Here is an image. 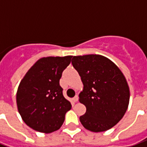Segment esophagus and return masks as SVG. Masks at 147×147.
I'll return each mask as SVG.
<instances>
[{
  "label": "esophagus",
  "instance_id": "esophagus-1",
  "mask_svg": "<svg viewBox=\"0 0 147 147\" xmlns=\"http://www.w3.org/2000/svg\"><path fill=\"white\" fill-rule=\"evenodd\" d=\"M72 100H73L74 102H77L78 100V95H76V96L74 97L73 98H72Z\"/></svg>",
  "mask_w": 147,
  "mask_h": 147
}]
</instances>
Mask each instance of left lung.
Instances as JSON below:
<instances>
[{
    "label": "left lung",
    "instance_id": "8db88e82",
    "mask_svg": "<svg viewBox=\"0 0 147 147\" xmlns=\"http://www.w3.org/2000/svg\"><path fill=\"white\" fill-rule=\"evenodd\" d=\"M71 64L84 85L79 101L86 112L80 117L81 123L92 132L109 130L122 119L129 105L130 89L123 74L100 55L73 56Z\"/></svg>",
    "mask_w": 147,
    "mask_h": 147
}]
</instances>
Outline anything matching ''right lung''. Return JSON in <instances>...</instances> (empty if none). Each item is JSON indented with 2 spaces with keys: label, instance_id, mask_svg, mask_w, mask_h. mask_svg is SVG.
<instances>
[{
  "label": "right lung",
  "instance_id": "1",
  "mask_svg": "<svg viewBox=\"0 0 147 147\" xmlns=\"http://www.w3.org/2000/svg\"><path fill=\"white\" fill-rule=\"evenodd\" d=\"M71 55L41 58L29 69L17 92L18 111L26 125L45 134L62 127L71 103L59 85L62 71L71 62Z\"/></svg>",
  "mask_w": 147,
  "mask_h": 147
}]
</instances>
